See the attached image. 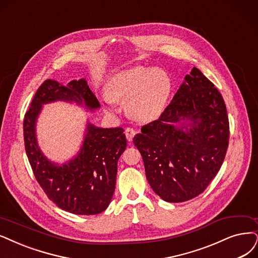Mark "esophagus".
<instances>
[{"label": "esophagus", "mask_w": 258, "mask_h": 258, "mask_svg": "<svg viewBox=\"0 0 258 258\" xmlns=\"http://www.w3.org/2000/svg\"><path fill=\"white\" fill-rule=\"evenodd\" d=\"M125 136H126V139L128 140V141H132L133 140V138H134V136H135V134H136V131L133 128V127H127V128H125Z\"/></svg>", "instance_id": "esophagus-1"}]
</instances>
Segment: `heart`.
I'll return each mask as SVG.
<instances>
[{"label":"heart","instance_id":"obj_1","mask_svg":"<svg viewBox=\"0 0 258 258\" xmlns=\"http://www.w3.org/2000/svg\"><path fill=\"white\" fill-rule=\"evenodd\" d=\"M172 90L169 74L160 68L133 67L114 74L107 83L105 102L112 108V101L126 100L132 117L150 121L164 111Z\"/></svg>","mask_w":258,"mask_h":258}]
</instances>
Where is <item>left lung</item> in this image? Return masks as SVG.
<instances>
[{
  "instance_id": "left-lung-1",
  "label": "left lung",
  "mask_w": 258,
  "mask_h": 258,
  "mask_svg": "<svg viewBox=\"0 0 258 258\" xmlns=\"http://www.w3.org/2000/svg\"><path fill=\"white\" fill-rule=\"evenodd\" d=\"M228 137L222 95L194 67L159 119L142 126L133 142L153 191L179 203L202 194L217 175Z\"/></svg>"
}]
</instances>
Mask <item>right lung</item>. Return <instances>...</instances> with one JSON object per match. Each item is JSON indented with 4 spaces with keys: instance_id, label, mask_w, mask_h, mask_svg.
Returning <instances> with one entry per match:
<instances>
[{
    "instance_id": "right-lung-1",
    "label": "right lung",
    "mask_w": 258,
    "mask_h": 258,
    "mask_svg": "<svg viewBox=\"0 0 258 258\" xmlns=\"http://www.w3.org/2000/svg\"><path fill=\"white\" fill-rule=\"evenodd\" d=\"M73 103L88 111L100 103L85 79L62 85L46 80L37 90L24 116L23 135L26 155L37 182L51 201L75 215H97L106 209L116 188L118 160L126 148L122 127H99L86 122L81 149L62 164L47 158L38 145L37 121L43 105Z\"/></svg>"
}]
</instances>
